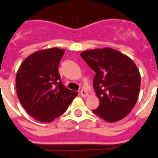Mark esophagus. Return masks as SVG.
Masks as SVG:
<instances>
[{"label": "esophagus", "instance_id": "34e87169", "mask_svg": "<svg viewBox=\"0 0 158 158\" xmlns=\"http://www.w3.org/2000/svg\"><path fill=\"white\" fill-rule=\"evenodd\" d=\"M80 94L82 97H87L88 93H87V91L85 90V89H82V90H80Z\"/></svg>", "mask_w": 158, "mask_h": 158}]
</instances>
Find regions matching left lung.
<instances>
[{
	"label": "left lung",
	"mask_w": 158,
	"mask_h": 158,
	"mask_svg": "<svg viewBox=\"0 0 158 158\" xmlns=\"http://www.w3.org/2000/svg\"><path fill=\"white\" fill-rule=\"evenodd\" d=\"M80 56L95 72L93 87L99 105L93 113L108 123L126 117L136 104L141 85L133 60L108 48L86 51Z\"/></svg>",
	"instance_id": "obj_1"
}]
</instances>
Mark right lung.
I'll list each match as a JSON object with an SVG mask.
<instances>
[{
    "label": "right lung",
    "mask_w": 158,
    "mask_h": 158,
    "mask_svg": "<svg viewBox=\"0 0 158 158\" xmlns=\"http://www.w3.org/2000/svg\"><path fill=\"white\" fill-rule=\"evenodd\" d=\"M64 52L56 48L35 52L24 60L16 73V93L22 106L42 123L62 115L78 95L63 84L59 73Z\"/></svg>",
    "instance_id": "obj_1"
}]
</instances>
